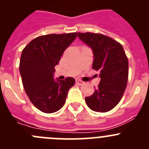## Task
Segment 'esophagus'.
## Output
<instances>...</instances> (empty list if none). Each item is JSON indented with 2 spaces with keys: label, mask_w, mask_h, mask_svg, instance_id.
Segmentation results:
<instances>
[{
  "label": "esophagus",
  "mask_w": 149,
  "mask_h": 149,
  "mask_svg": "<svg viewBox=\"0 0 149 149\" xmlns=\"http://www.w3.org/2000/svg\"><path fill=\"white\" fill-rule=\"evenodd\" d=\"M76 84H78V85H79V86H82L84 84V82L82 81L81 80H79V79H76Z\"/></svg>",
  "instance_id": "obj_1"
}]
</instances>
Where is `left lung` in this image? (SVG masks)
<instances>
[{"mask_svg": "<svg viewBox=\"0 0 149 149\" xmlns=\"http://www.w3.org/2000/svg\"><path fill=\"white\" fill-rule=\"evenodd\" d=\"M79 38L92 49V68L101 79L92 95L86 97L93 111L106 112L113 109L123 97L128 78V61L123 46L113 39L95 33H78Z\"/></svg>", "mask_w": 149, "mask_h": 149, "instance_id": "obj_1", "label": "left lung"}]
</instances>
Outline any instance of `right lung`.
Wrapping results in <instances>:
<instances>
[{"label":"right lung","mask_w":149,"mask_h":149,"mask_svg":"<svg viewBox=\"0 0 149 149\" xmlns=\"http://www.w3.org/2000/svg\"><path fill=\"white\" fill-rule=\"evenodd\" d=\"M77 37V32L51 34L31 40L22 50L19 71L29 99L45 113H53L63 107L69 89L75 84L72 77L55 80V66L63 52Z\"/></svg>","instance_id":"obj_1"}]
</instances>
